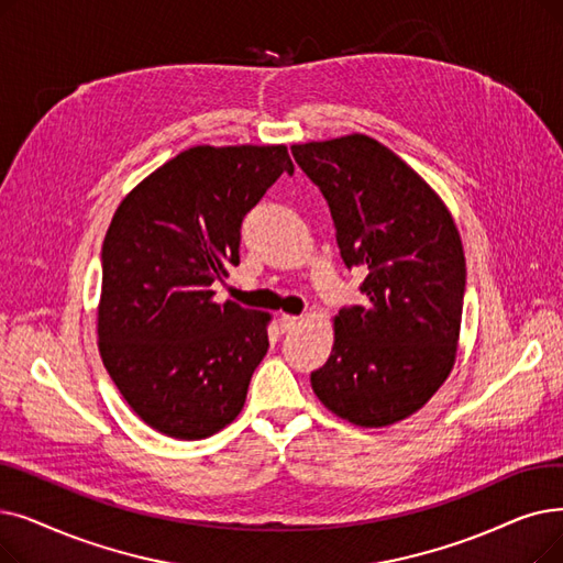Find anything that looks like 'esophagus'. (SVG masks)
Wrapping results in <instances>:
<instances>
[{
	"label": "esophagus",
	"mask_w": 563,
	"mask_h": 563,
	"mask_svg": "<svg viewBox=\"0 0 563 563\" xmlns=\"http://www.w3.org/2000/svg\"><path fill=\"white\" fill-rule=\"evenodd\" d=\"M278 322H280V331H291V329H295V327H299V324H301V317L283 312Z\"/></svg>",
	"instance_id": "1"
}]
</instances>
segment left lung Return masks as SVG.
<instances>
[{"label":"left lung","instance_id":"8db88e82","mask_svg":"<svg viewBox=\"0 0 563 563\" xmlns=\"http://www.w3.org/2000/svg\"><path fill=\"white\" fill-rule=\"evenodd\" d=\"M291 156L324 192L342 262L365 272V301L333 317L312 390L354 426H394L455 365L467 276L460 232L434 188L375 137L291 144Z\"/></svg>","mask_w":563,"mask_h":563}]
</instances>
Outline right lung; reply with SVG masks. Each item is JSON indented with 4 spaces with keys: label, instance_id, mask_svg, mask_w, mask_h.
Wrapping results in <instances>:
<instances>
[{
    "label": "right lung",
    "instance_id": "add662e5",
    "mask_svg": "<svg viewBox=\"0 0 563 563\" xmlns=\"http://www.w3.org/2000/svg\"><path fill=\"white\" fill-rule=\"evenodd\" d=\"M283 173H295L285 144L190 146L112 216L99 350L119 394L161 434L211 437L246 402L272 314L218 303L211 285L239 264L243 216Z\"/></svg>",
    "mask_w": 563,
    "mask_h": 563
}]
</instances>
